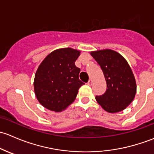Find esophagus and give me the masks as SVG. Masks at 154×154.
<instances>
[{"instance_id":"esophagus-1","label":"esophagus","mask_w":154,"mask_h":154,"mask_svg":"<svg viewBox=\"0 0 154 154\" xmlns=\"http://www.w3.org/2000/svg\"><path fill=\"white\" fill-rule=\"evenodd\" d=\"M88 85H92V80H91V79H90V80L88 81Z\"/></svg>"}]
</instances>
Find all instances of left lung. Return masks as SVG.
Masks as SVG:
<instances>
[{
	"label": "left lung",
	"mask_w": 154,
	"mask_h": 154,
	"mask_svg": "<svg viewBox=\"0 0 154 154\" xmlns=\"http://www.w3.org/2000/svg\"><path fill=\"white\" fill-rule=\"evenodd\" d=\"M91 55L100 65L107 83L106 91L96 96V101L106 111H122L132 102L136 92L135 78L129 64L119 53L111 50L92 52Z\"/></svg>",
	"instance_id": "obj_1"
}]
</instances>
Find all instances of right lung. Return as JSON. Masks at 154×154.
I'll list each match as a JSON object with an SVG mask.
<instances>
[{
    "instance_id": "1",
    "label": "right lung",
    "mask_w": 154,
    "mask_h": 154,
    "mask_svg": "<svg viewBox=\"0 0 154 154\" xmlns=\"http://www.w3.org/2000/svg\"><path fill=\"white\" fill-rule=\"evenodd\" d=\"M80 52L63 48L47 55L35 75L34 90L39 102L53 111L64 110L75 99L84 82L79 78L80 69L75 61Z\"/></svg>"
}]
</instances>
